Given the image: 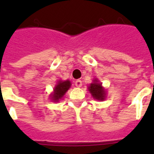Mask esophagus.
I'll return each mask as SVG.
<instances>
[{"instance_id":"34e87169","label":"esophagus","mask_w":154,"mask_h":154,"mask_svg":"<svg viewBox=\"0 0 154 154\" xmlns=\"http://www.w3.org/2000/svg\"><path fill=\"white\" fill-rule=\"evenodd\" d=\"M75 85L77 87H81L82 86V82L81 80H77L75 82Z\"/></svg>"}]
</instances>
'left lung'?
<instances>
[{
	"instance_id": "8db88e82",
	"label": "left lung",
	"mask_w": 154,
	"mask_h": 154,
	"mask_svg": "<svg viewBox=\"0 0 154 154\" xmlns=\"http://www.w3.org/2000/svg\"><path fill=\"white\" fill-rule=\"evenodd\" d=\"M88 91H90L94 99L97 100H104L106 98V90L102 87V84L99 82L97 79H95L93 82L88 87Z\"/></svg>"
}]
</instances>
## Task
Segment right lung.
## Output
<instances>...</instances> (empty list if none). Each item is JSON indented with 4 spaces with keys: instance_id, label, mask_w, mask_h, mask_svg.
Masks as SVG:
<instances>
[{
    "instance_id": "right-lung-1",
    "label": "right lung",
    "mask_w": 154,
    "mask_h": 154,
    "mask_svg": "<svg viewBox=\"0 0 154 154\" xmlns=\"http://www.w3.org/2000/svg\"><path fill=\"white\" fill-rule=\"evenodd\" d=\"M70 87L71 82L69 80L59 81L54 87V92L50 95V99L54 102H58V100L63 97Z\"/></svg>"
}]
</instances>
